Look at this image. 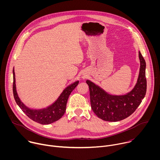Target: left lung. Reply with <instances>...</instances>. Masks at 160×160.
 I'll list each match as a JSON object with an SVG mask.
<instances>
[{
  "label": "left lung",
  "instance_id": "left-lung-1",
  "mask_svg": "<svg viewBox=\"0 0 160 160\" xmlns=\"http://www.w3.org/2000/svg\"><path fill=\"white\" fill-rule=\"evenodd\" d=\"M139 57L141 66L138 82L126 95L108 94L92 82L86 81L89 87L91 108L98 118L108 122H118L130 116L140 105L146 93L147 81L146 61L140 51Z\"/></svg>",
  "mask_w": 160,
  "mask_h": 160
}]
</instances>
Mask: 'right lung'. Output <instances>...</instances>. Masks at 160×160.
Masks as SVG:
<instances>
[{"instance_id": "obj_1", "label": "right lung", "mask_w": 160, "mask_h": 160, "mask_svg": "<svg viewBox=\"0 0 160 160\" xmlns=\"http://www.w3.org/2000/svg\"><path fill=\"white\" fill-rule=\"evenodd\" d=\"M13 95L16 102L18 106L21 109L26 115L32 120L42 125H48L54 122L59 120L63 115L66 111V107L67 101L69 96L72 93L74 88L78 85V81L75 82L73 84H71L67 87L61 93L57 101L52 104L51 106L42 109H31L27 107L22 103L17 94L16 90L15 83V73L13 69Z\"/></svg>"}]
</instances>
